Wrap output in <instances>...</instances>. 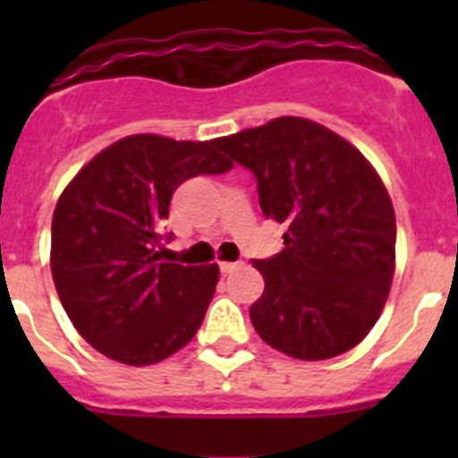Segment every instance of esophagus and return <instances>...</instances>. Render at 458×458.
Here are the masks:
<instances>
[{
	"label": "esophagus",
	"instance_id": "obj_1",
	"mask_svg": "<svg viewBox=\"0 0 458 458\" xmlns=\"http://www.w3.org/2000/svg\"><path fill=\"white\" fill-rule=\"evenodd\" d=\"M236 268H241V261H220V270L222 273H233Z\"/></svg>",
	"mask_w": 458,
	"mask_h": 458
}]
</instances>
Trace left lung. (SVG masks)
Masks as SVG:
<instances>
[{
    "mask_svg": "<svg viewBox=\"0 0 458 458\" xmlns=\"http://www.w3.org/2000/svg\"><path fill=\"white\" fill-rule=\"evenodd\" d=\"M216 147L254 174L259 206L284 222V250L254 259L266 289L250 307L268 346L327 360L358 346L386 307L396 220L367 157L317 121L279 116Z\"/></svg>",
    "mask_w": 458,
    "mask_h": 458,
    "instance_id": "left-lung-1",
    "label": "left lung"
}]
</instances>
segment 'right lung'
<instances>
[{
	"label": "right lung",
	"instance_id": "obj_1",
	"mask_svg": "<svg viewBox=\"0 0 458 458\" xmlns=\"http://www.w3.org/2000/svg\"><path fill=\"white\" fill-rule=\"evenodd\" d=\"M216 140L131 135L84 165L52 216V279L78 333L107 358L144 367L197 335L220 268L172 264L163 222L174 190L232 160Z\"/></svg>",
	"mask_w": 458,
	"mask_h": 458
}]
</instances>
